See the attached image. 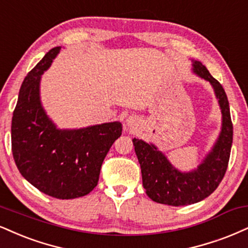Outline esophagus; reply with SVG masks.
<instances>
[{"label":"esophagus","mask_w":248,"mask_h":248,"mask_svg":"<svg viewBox=\"0 0 248 248\" xmlns=\"http://www.w3.org/2000/svg\"><path fill=\"white\" fill-rule=\"evenodd\" d=\"M135 121H136L135 118H133V116H132V118H128V119H127V124H128V126L132 127L133 124H135Z\"/></svg>","instance_id":"esophagus-1"}]
</instances>
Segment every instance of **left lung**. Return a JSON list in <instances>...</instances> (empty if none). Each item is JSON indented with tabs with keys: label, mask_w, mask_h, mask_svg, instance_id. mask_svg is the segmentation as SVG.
I'll return each instance as SVG.
<instances>
[{
	"label": "left lung",
	"mask_w": 248,
	"mask_h": 248,
	"mask_svg": "<svg viewBox=\"0 0 248 248\" xmlns=\"http://www.w3.org/2000/svg\"><path fill=\"white\" fill-rule=\"evenodd\" d=\"M192 62L193 73L213 86L222 112V128L218 139L202 163L192 171L181 172L153 143L133 139L147 195L157 203L174 207L202 201L218 187L228 169L233 139V126L224 89L201 62L195 60Z\"/></svg>",
	"instance_id": "left-lung-1"
}]
</instances>
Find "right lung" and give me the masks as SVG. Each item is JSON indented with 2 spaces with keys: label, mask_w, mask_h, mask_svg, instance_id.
<instances>
[{
  "label": "right lung",
  "mask_w": 248,
  "mask_h": 248,
  "mask_svg": "<svg viewBox=\"0 0 248 248\" xmlns=\"http://www.w3.org/2000/svg\"><path fill=\"white\" fill-rule=\"evenodd\" d=\"M61 47L50 49L20 86L11 122V148L20 174L56 199L84 196L97 186L101 164L121 136V122L59 129L40 100V79Z\"/></svg>",
  "instance_id": "1"
}]
</instances>
